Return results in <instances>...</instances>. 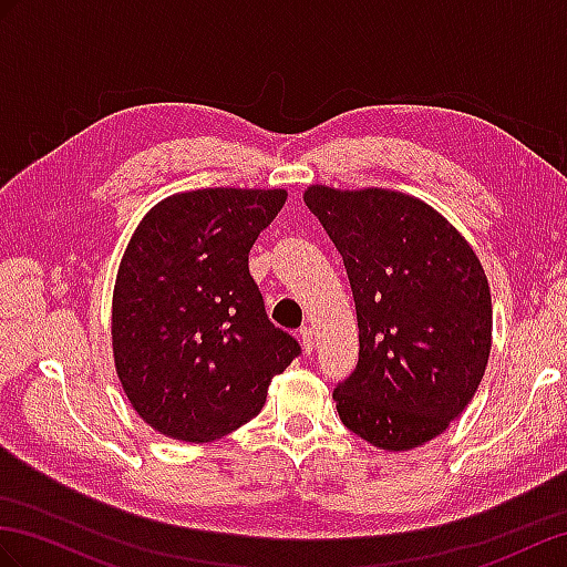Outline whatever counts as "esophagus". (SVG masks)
Instances as JSON below:
<instances>
[{
  "label": "esophagus",
  "mask_w": 567,
  "mask_h": 567,
  "mask_svg": "<svg viewBox=\"0 0 567 567\" xmlns=\"http://www.w3.org/2000/svg\"><path fill=\"white\" fill-rule=\"evenodd\" d=\"M299 342L303 347V352L311 354L313 352V344H316V338H313V328L311 326H303L299 330Z\"/></svg>",
  "instance_id": "1"
}]
</instances>
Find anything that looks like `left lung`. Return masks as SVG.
<instances>
[{
    "label": "left lung",
    "mask_w": 567,
    "mask_h": 567,
    "mask_svg": "<svg viewBox=\"0 0 567 567\" xmlns=\"http://www.w3.org/2000/svg\"><path fill=\"white\" fill-rule=\"evenodd\" d=\"M303 203L352 285L359 364L332 390L342 424L398 453L472 402L491 352V289L470 241L422 198L313 184Z\"/></svg>",
    "instance_id": "left-lung-1"
}]
</instances>
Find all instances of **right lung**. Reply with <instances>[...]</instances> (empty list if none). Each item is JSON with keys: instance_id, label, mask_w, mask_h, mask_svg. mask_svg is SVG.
<instances>
[{"instance_id": "obj_1", "label": "right lung", "mask_w": 567, "mask_h": 567, "mask_svg": "<svg viewBox=\"0 0 567 567\" xmlns=\"http://www.w3.org/2000/svg\"><path fill=\"white\" fill-rule=\"evenodd\" d=\"M285 188H196L145 213L112 295V354L145 424L210 443L251 422L272 375L301 352L275 328L249 251Z\"/></svg>"}]
</instances>
